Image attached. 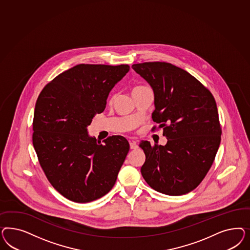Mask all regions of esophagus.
Segmentation results:
<instances>
[{
  "label": "esophagus",
  "instance_id": "34e87169",
  "mask_svg": "<svg viewBox=\"0 0 250 250\" xmlns=\"http://www.w3.org/2000/svg\"><path fill=\"white\" fill-rule=\"evenodd\" d=\"M137 147H138V146H137L136 141H134V140L130 141V148H131V149H136Z\"/></svg>",
  "mask_w": 250,
  "mask_h": 250
}]
</instances>
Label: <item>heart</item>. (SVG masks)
Segmentation results:
<instances>
[{
  "mask_svg": "<svg viewBox=\"0 0 250 250\" xmlns=\"http://www.w3.org/2000/svg\"><path fill=\"white\" fill-rule=\"evenodd\" d=\"M145 88H147V86H145V85H136L135 87H133V89H132V95L133 94H135L136 92H138L139 91H141V90H143Z\"/></svg>",
  "mask_w": 250,
  "mask_h": 250,
  "instance_id": "1",
  "label": "heart"
}]
</instances>
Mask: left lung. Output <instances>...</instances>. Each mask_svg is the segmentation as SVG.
Wrapping results in <instances>:
<instances>
[{"mask_svg":"<svg viewBox=\"0 0 250 250\" xmlns=\"http://www.w3.org/2000/svg\"><path fill=\"white\" fill-rule=\"evenodd\" d=\"M132 68L150 84L152 120L167 139L165 146L140 142L146 155L142 176L159 192L186 194L205 179L219 147L222 129L215 100L196 78L170 63L144 62Z\"/></svg>","mask_w":250,"mask_h":250,"instance_id":"1","label":"left lung"}]
</instances>
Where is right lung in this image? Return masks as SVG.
I'll list each match as a JSON object with an SVG mask.
<instances>
[{"label": "right lung", "instance_id": "obj_1", "mask_svg": "<svg viewBox=\"0 0 250 250\" xmlns=\"http://www.w3.org/2000/svg\"><path fill=\"white\" fill-rule=\"evenodd\" d=\"M128 65L79 64L46 84L38 96L33 145L45 177L61 195L89 203L114 187L129 151L122 136L104 144L88 135L92 118L104 111L109 92Z\"/></svg>", "mask_w": 250, "mask_h": 250}]
</instances>
